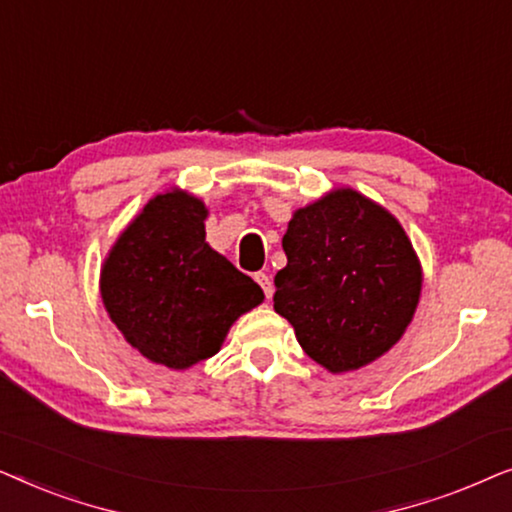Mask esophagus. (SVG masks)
<instances>
[{
	"mask_svg": "<svg viewBox=\"0 0 512 512\" xmlns=\"http://www.w3.org/2000/svg\"><path fill=\"white\" fill-rule=\"evenodd\" d=\"M256 282L263 289L265 298H272V291H275V286H272V279L265 275V272H256Z\"/></svg>",
	"mask_w": 512,
	"mask_h": 512,
	"instance_id": "obj_1",
	"label": "esophagus"
}]
</instances>
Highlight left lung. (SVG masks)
Listing matches in <instances>:
<instances>
[{"instance_id":"1","label":"left lung","mask_w":512,"mask_h":512,"mask_svg":"<svg viewBox=\"0 0 512 512\" xmlns=\"http://www.w3.org/2000/svg\"><path fill=\"white\" fill-rule=\"evenodd\" d=\"M282 247L275 312L310 359L347 373L401 340L422 293V265L387 209L338 188L293 214Z\"/></svg>"}]
</instances>
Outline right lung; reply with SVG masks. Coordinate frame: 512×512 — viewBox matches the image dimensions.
<instances>
[{
	"mask_svg": "<svg viewBox=\"0 0 512 512\" xmlns=\"http://www.w3.org/2000/svg\"><path fill=\"white\" fill-rule=\"evenodd\" d=\"M205 202L184 191L149 200L102 265L109 317L139 354L172 370L219 352L263 291L205 242Z\"/></svg>",
	"mask_w": 512,
	"mask_h": 512,
	"instance_id": "add662e5",
	"label": "right lung"
}]
</instances>
